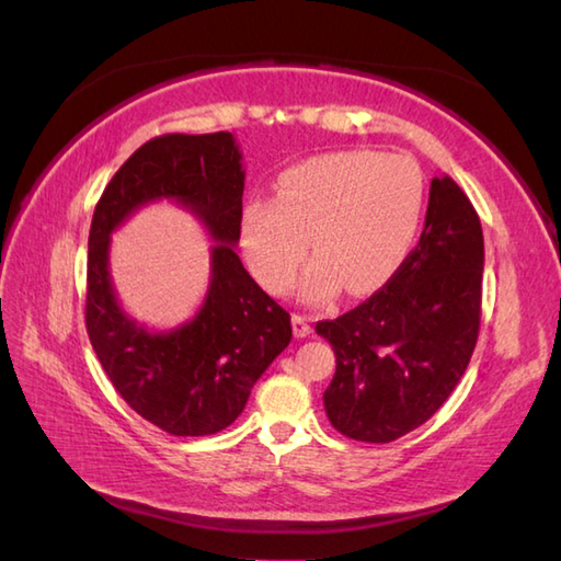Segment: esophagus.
<instances>
[{"label": "esophagus", "mask_w": 561, "mask_h": 561, "mask_svg": "<svg viewBox=\"0 0 561 561\" xmlns=\"http://www.w3.org/2000/svg\"><path fill=\"white\" fill-rule=\"evenodd\" d=\"M291 325H294V337H308V335H311V332H313L311 320H308V318L301 316V313H294Z\"/></svg>", "instance_id": "esophagus-1"}]
</instances>
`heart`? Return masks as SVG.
<instances>
[{
  "label": "heart",
  "instance_id": "1",
  "mask_svg": "<svg viewBox=\"0 0 561 561\" xmlns=\"http://www.w3.org/2000/svg\"><path fill=\"white\" fill-rule=\"evenodd\" d=\"M424 175L410 157L337 151L284 171L274 202H248L241 241L270 291H287L308 253L301 294L323 301L340 289L362 296L398 272L424 214Z\"/></svg>",
  "mask_w": 561,
  "mask_h": 561
}]
</instances>
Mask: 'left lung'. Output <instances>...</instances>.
<instances>
[{
  "label": "left lung",
  "instance_id": "left-lung-1",
  "mask_svg": "<svg viewBox=\"0 0 561 561\" xmlns=\"http://www.w3.org/2000/svg\"><path fill=\"white\" fill-rule=\"evenodd\" d=\"M482 270L478 211L453 178H434L420 243L386 287L316 325L335 350L323 402L340 434L390 444L436 414L478 344Z\"/></svg>",
  "mask_w": 561,
  "mask_h": 561
}]
</instances>
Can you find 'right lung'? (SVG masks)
<instances>
[{
  "instance_id": "right-lung-1",
  "label": "right lung",
  "mask_w": 561,
  "mask_h": 561,
  "mask_svg": "<svg viewBox=\"0 0 561 561\" xmlns=\"http://www.w3.org/2000/svg\"><path fill=\"white\" fill-rule=\"evenodd\" d=\"M231 133L163 135L141 145L93 211L87 332L123 400L173 436H207L236 422L255 380L291 342V318L262 291L233 245L241 238L245 171ZM157 198L193 210L213 240V279L193 321L157 333L129 319L110 282V233Z\"/></svg>"
}]
</instances>
